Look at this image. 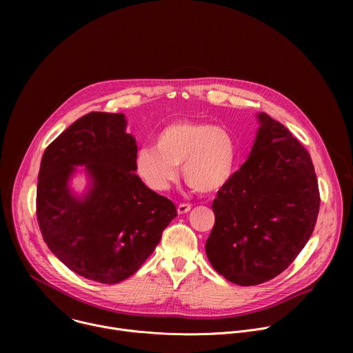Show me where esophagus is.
I'll use <instances>...</instances> for the list:
<instances>
[{"instance_id":"1","label":"esophagus","mask_w":353,"mask_h":353,"mask_svg":"<svg viewBox=\"0 0 353 353\" xmlns=\"http://www.w3.org/2000/svg\"><path fill=\"white\" fill-rule=\"evenodd\" d=\"M190 210H191V205H190V204H184V203H183V204H180V205L177 207V212H179L180 215L187 214Z\"/></svg>"}]
</instances>
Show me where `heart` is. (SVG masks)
<instances>
[{"instance_id": "obj_1", "label": "heart", "mask_w": 353, "mask_h": 353, "mask_svg": "<svg viewBox=\"0 0 353 353\" xmlns=\"http://www.w3.org/2000/svg\"><path fill=\"white\" fill-rule=\"evenodd\" d=\"M236 146L232 135L210 123L174 121L163 127L154 146L137 150V174L154 191H165L181 165L184 180L198 192H212L233 174Z\"/></svg>"}]
</instances>
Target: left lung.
I'll list each match as a JSON object with an SVG mask.
<instances>
[{
    "instance_id": "8db88e82",
    "label": "left lung",
    "mask_w": 353,
    "mask_h": 353,
    "mask_svg": "<svg viewBox=\"0 0 353 353\" xmlns=\"http://www.w3.org/2000/svg\"><path fill=\"white\" fill-rule=\"evenodd\" d=\"M257 117L250 157L214 199L215 225L205 244L214 270L240 286L285 271L310 239L320 210L305 146L268 114Z\"/></svg>"
}]
</instances>
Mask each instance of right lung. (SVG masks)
Wrapping results in <instances>:
<instances>
[{
  "label": "right lung",
  "mask_w": 353,
  "mask_h": 353,
  "mask_svg": "<svg viewBox=\"0 0 353 353\" xmlns=\"http://www.w3.org/2000/svg\"><path fill=\"white\" fill-rule=\"evenodd\" d=\"M121 113L92 112L50 143L41 158L36 215L52 253L75 274L119 283L154 253L174 204L135 174V138ZM85 165L91 187L75 197L68 181Z\"/></svg>",
  "instance_id": "obj_1"
}]
</instances>
